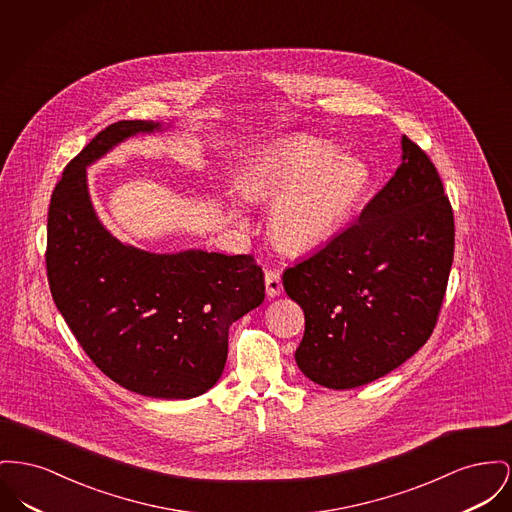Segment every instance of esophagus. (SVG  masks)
I'll return each mask as SVG.
<instances>
[{
	"instance_id": "34e87169",
	"label": "esophagus",
	"mask_w": 512,
	"mask_h": 512,
	"mask_svg": "<svg viewBox=\"0 0 512 512\" xmlns=\"http://www.w3.org/2000/svg\"><path fill=\"white\" fill-rule=\"evenodd\" d=\"M265 286H267V294H269L271 298L280 296V292H282V278H280V272H265Z\"/></svg>"
}]
</instances>
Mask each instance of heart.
<instances>
[{
	"label": "heart",
	"mask_w": 512,
	"mask_h": 512,
	"mask_svg": "<svg viewBox=\"0 0 512 512\" xmlns=\"http://www.w3.org/2000/svg\"><path fill=\"white\" fill-rule=\"evenodd\" d=\"M329 143L300 137L261 158L245 178L251 199L274 201L272 238L286 249H311L344 224L367 185L352 156H333Z\"/></svg>",
	"instance_id": "1"
}]
</instances>
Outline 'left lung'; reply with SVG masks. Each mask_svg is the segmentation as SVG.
<instances>
[{"label": "left lung", "instance_id": "8db88e82", "mask_svg": "<svg viewBox=\"0 0 512 512\" xmlns=\"http://www.w3.org/2000/svg\"><path fill=\"white\" fill-rule=\"evenodd\" d=\"M454 257V214L435 164L402 137V164L358 222L288 267L305 315L296 363L327 389L367 385L429 340Z\"/></svg>", "mask_w": 512, "mask_h": 512}]
</instances>
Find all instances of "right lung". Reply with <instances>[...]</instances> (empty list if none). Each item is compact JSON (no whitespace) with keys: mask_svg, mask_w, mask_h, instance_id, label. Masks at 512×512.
Here are the masks:
<instances>
[{"mask_svg":"<svg viewBox=\"0 0 512 512\" xmlns=\"http://www.w3.org/2000/svg\"><path fill=\"white\" fill-rule=\"evenodd\" d=\"M154 129L112 123L65 166L48 209L46 271L56 307L104 375L143 396L193 398L220 379L230 325L263 303L265 274L253 255H156L104 230L87 166Z\"/></svg>","mask_w":512,"mask_h":512,"instance_id":"add662e5","label":"right lung"}]
</instances>
